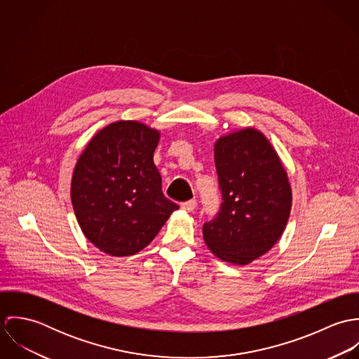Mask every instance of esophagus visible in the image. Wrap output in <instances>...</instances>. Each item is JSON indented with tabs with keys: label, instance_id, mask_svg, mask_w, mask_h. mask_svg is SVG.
Masks as SVG:
<instances>
[{
	"label": "esophagus",
	"instance_id": "esophagus-1",
	"mask_svg": "<svg viewBox=\"0 0 359 359\" xmlns=\"http://www.w3.org/2000/svg\"><path fill=\"white\" fill-rule=\"evenodd\" d=\"M196 205H198L196 201H188V202H184V203H181L182 210H185V211H188V212H192V211H195Z\"/></svg>",
	"mask_w": 359,
	"mask_h": 359
}]
</instances>
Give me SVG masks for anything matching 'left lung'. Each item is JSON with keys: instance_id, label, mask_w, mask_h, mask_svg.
<instances>
[{"instance_id": "obj_1", "label": "left lung", "mask_w": 359, "mask_h": 359, "mask_svg": "<svg viewBox=\"0 0 359 359\" xmlns=\"http://www.w3.org/2000/svg\"><path fill=\"white\" fill-rule=\"evenodd\" d=\"M214 160L222 203L203 225V239L219 259L246 265L269 252L286 228L292 210L287 172L253 127L217 140Z\"/></svg>"}]
</instances>
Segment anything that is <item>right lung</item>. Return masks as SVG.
<instances>
[{"instance_id":"obj_1","label":"right lung","mask_w":359,"mask_h":359,"mask_svg":"<svg viewBox=\"0 0 359 359\" xmlns=\"http://www.w3.org/2000/svg\"><path fill=\"white\" fill-rule=\"evenodd\" d=\"M160 133L120 120L97 133L80 154L72 177V205L86 238L113 257L147 248L178 210L161 191L154 163Z\"/></svg>"}]
</instances>
